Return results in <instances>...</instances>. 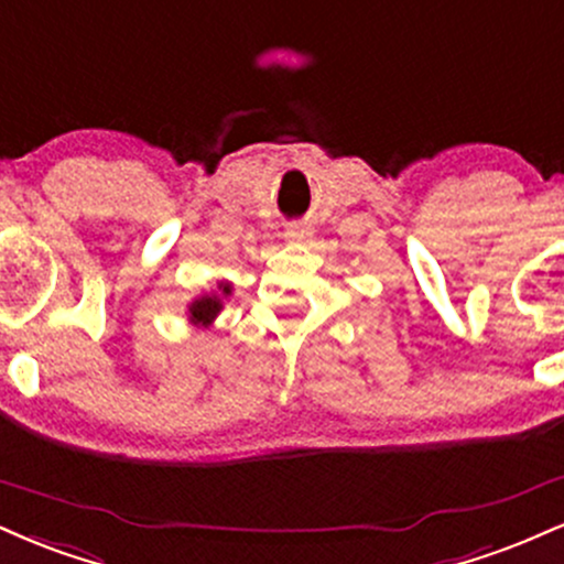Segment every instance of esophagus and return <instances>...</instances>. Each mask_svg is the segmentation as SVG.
<instances>
[{
	"label": "esophagus",
	"mask_w": 564,
	"mask_h": 564,
	"mask_svg": "<svg viewBox=\"0 0 564 564\" xmlns=\"http://www.w3.org/2000/svg\"><path fill=\"white\" fill-rule=\"evenodd\" d=\"M283 236H286V241H304V239H310V230L307 228H304V226H300V223H294V226H289L286 228V234H283Z\"/></svg>",
	"instance_id": "esophagus-1"
}]
</instances>
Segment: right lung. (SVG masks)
Masks as SVG:
<instances>
[{
  "label": "right lung",
  "mask_w": 564,
  "mask_h": 564,
  "mask_svg": "<svg viewBox=\"0 0 564 564\" xmlns=\"http://www.w3.org/2000/svg\"><path fill=\"white\" fill-rule=\"evenodd\" d=\"M230 294H234V283L220 281L217 283V289L205 291V294L196 296V300L188 302V312H186L188 323L205 325V328H209V325L215 323V317L223 312V302H226Z\"/></svg>",
  "instance_id": "obj_1"
}]
</instances>
